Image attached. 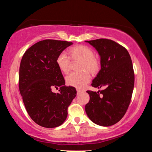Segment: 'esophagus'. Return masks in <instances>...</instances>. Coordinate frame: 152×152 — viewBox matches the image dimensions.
Returning <instances> with one entry per match:
<instances>
[{"instance_id":"1","label":"esophagus","mask_w":152,"mask_h":152,"mask_svg":"<svg viewBox=\"0 0 152 152\" xmlns=\"http://www.w3.org/2000/svg\"><path fill=\"white\" fill-rule=\"evenodd\" d=\"M76 91H77V94H79L80 92H81V90L77 88V89H76Z\"/></svg>"}]
</instances>
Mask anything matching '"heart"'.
<instances>
[{"label":"heart","instance_id":"1","mask_svg":"<svg viewBox=\"0 0 152 152\" xmlns=\"http://www.w3.org/2000/svg\"><path fill=\"white\" fill-rule=\"evenodd\" d=\"M69 56L64 52L58 56L56 64L61 72L68 73L70 70V60L79 61L77 66L78 72H72L66 76V82L68 85L78 88H84L91 79L90 74L96 75L101 68V61L94 55L91 48L84 45L74 46L68 50Z\"/></svg>","mask_w":152,"mask_h":152}]
</instances>
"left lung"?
<instances>
[{"instance_id": "8db88e82", "label": "left lung", "mask_w": 152, "mask_h": 152, "mask_svg": "<svg viewBox=\"0 0 152 152\" xmlns=\"http://www.w3.org/2000/svg\"><path fill=\"white\" fill-rule=\"evenodd\" d=\"M101 56V69L92 80V86L104 89L87 91L90 101L85 110L92 122L109 127L122 119L130 104L135 76L127 50L114 41L98 39L86 41Z\"/></svg>"}]
</instances>
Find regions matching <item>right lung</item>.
Returning <instances> with one entry per match:
<instances>
[{"mask_svg": "<svg viewBox=\"0 0 152 152\" xmlns=\"http://www.w3.org/2000/svg\"><path fill=\"white\" fill-rule=\"evenodd\" d=\"M72 44L66 41L45 39L35 43L23 56L19 87L28 114L42 127L61 125L68 116V107L76 96V88L66 86L56 64L60 53ZM60 87L59 94L51 91Z\"/></svg>", "mask_w": 152, "mask_h": 152, "instance_id": "obj_1", "label": "right lung"}]
</instances>
